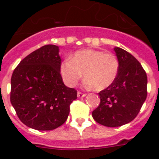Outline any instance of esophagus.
I'll list each match as a JSON object with an SVG mask.
<instances>
[{
	"instance_id": "obj_1",
	"label": "esophagus",
	"mask_w": 159,
	"mask_h": 159,
	"mask_svg": "<svg viewBox=\"0 0 159 159\" xmlns=\"http://www.w3.org/2000/svg\"><path fill=\"white\" fill-rule=\"evenodd\" d=\"M77 96H78L79 98H83V97L86 96V94L82 93V92H77Z\"/></svg>"
}]
</instances>
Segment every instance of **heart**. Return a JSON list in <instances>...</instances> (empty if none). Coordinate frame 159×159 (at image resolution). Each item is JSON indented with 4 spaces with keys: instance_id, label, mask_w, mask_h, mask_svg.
I'll use <instances>...</instances> for the list:
<instances>
[{
    "instance_id": "1",
    "label": "heart",
    "mask_w": 159,
    "mask_h": 159,
    "mask_svg": "<svg viewBox=\"0 0 159 159\" xmlns=\"http://www.w3.org/2000/svg\"><path fill=\"white\" fill-rule=\"evenodd\" d=\"M119 63L111 53L101 50L84 49L73 54L60 64L63 80L68 87H74L84 73L85 85L102 91L111 86L117 78Z\"/></svg>"
}]
</instances>
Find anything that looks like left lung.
Listing matches in <instances>:
<instances>
[{
	"instance_id": "8db88e82",
	"label": "left lung",
	"mask_w": 159,
	"mask_h": 159,
	"mask_svg": "<svg viewBox=\"0 0 159 159\" xmlns=\"http://www.w3.org/2000/svg\"><path fill=\"white\" fill-rule=\"evenodd\" d=\"M119 63L117 78L111 86L99 93L100 103L92 111L95 121L116 127L131 122L139 112L147 95L146 71L131 54L116 47Z\"/></svg>"
}]
</instances>
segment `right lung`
I'll list each match as a JSON object with an SVG mask.
<instances>
[{"label": "right lung", "instance_id": "obj_1", "mask_svg": "<svg viewBox=\"0 0 159 159\" xmlns=\"http://www.w3.org/2000/svg\"><path fill=\"white\" fill-rule=\"evenodd\" d=\"M59 47L48 44L24 58L11 78L10 101L25 125L51 130L67 120L77 92L63 82Z\"/></svg>", "mask_w": 159, "mask_h": 159}]
</instances>
